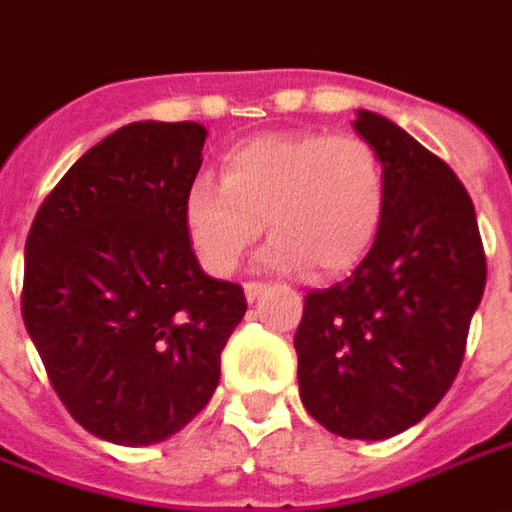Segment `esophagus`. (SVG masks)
Returning a JSON list of instances; mask_svg holds the SVG:
<instances>
[{
	"mask_svg": "<svg viewBox=\"0 0 512 512\" xmlns=\"http://www.w3.org/2000/svg\"><path fill=\"white\" fill-rule=\"evenodd\" d=\"M263 290H266V282H246L244 285V293L249 301H255Z\"/></svg>",
	"mask_w": 512,
	"mask_h": 512,
	"instance_id": "obj_1",
	"label": "esophagus"
}]
</instances>
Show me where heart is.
Wrapping results in <instances>:
<instances>
[{
  "label": "heart",
  "mask_w": 512,
  "mask_h": 512,
  "mask_svg": "<svg viewBox=\"0 0 512 512\" xmlns=\"http://www.w3.org/2000/svg\"><path fill=\"white\" fill-rule=\"evenodd\" d=\"M219 180H194L183 208L191 246L216 277L233 274L263 219L274 235L266 266L321 279L354 271L384 227V161L359 134L252 136L224 153Z\"/></svg>",
  "instance_id": "b5f03b06"
}]
</instances>
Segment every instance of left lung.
<instances>
[{"label": "left lung", "mask_w": 512, "mask_h": 512, "mask_svg": "<svg viewBox=\"0 0 512 512\" xmlns=\"http://www.w3.org/2000/svg\"><path fill=\"white\" fill-rule=\"evenodd\" d=\"M354 128L384 161V227L351 277L304 296L293 348L312 419L378 441L447 395L488 266L458 175L386 117L362 109Z\"/></svg>", "instance_id": "8db88e82"}]
</instances>
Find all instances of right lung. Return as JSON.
<instances>
[{
  "label": "right lung",
  "mask_w": 512,
  "mask_h": 512,
  "mask_svg": "<svg viewBox=\"0 0 512 512\" xmlns=\"http://www.w3.org/2000/svg\"><path fill=\"white\" fill-rule=\"evenodd\" d=\"M200 123H131L90 147L35 213L21 315L54 392L93 436L156 444L208 406L244 288L202 274L186 194Z\"/></svg>",
  "instance_id": "obj_1"
}]
</instances>
